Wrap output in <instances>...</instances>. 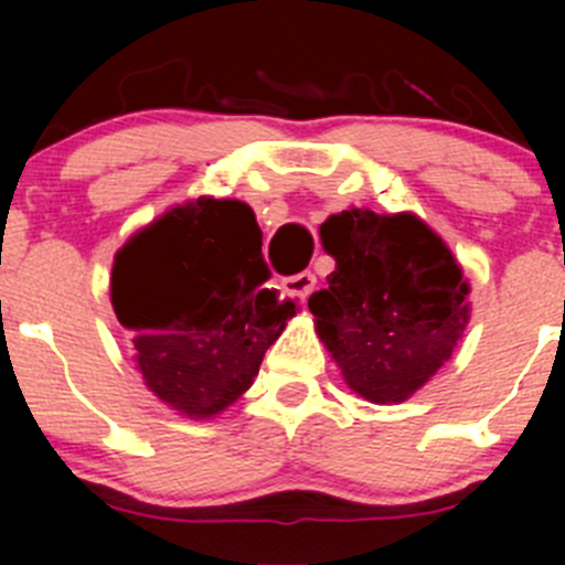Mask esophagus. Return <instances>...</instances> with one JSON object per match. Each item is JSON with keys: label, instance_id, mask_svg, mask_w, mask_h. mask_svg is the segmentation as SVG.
Instances as JSON below:
<instances>
[{"label": "esophagus", "instance_id": "1", "mask_svg": "<svg viewBox=\"0 0 565 565\" xmlns=\"http://www.w3.org/2000/svg\"><path fill=\"white\" fill-rule=\"evenodd\" d=\"M284 292L287 295H292V298H300V300H306L309 298L311 292H315V287H317V278H315V273H298V276H289V278H284Z\"/></svg>", "mask_w": 565, "mask_h": 565}]
</instances>
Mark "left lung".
I'll use <instances>...</instances> for the list:
<instances>
[{
    "instance_id": "8db88e82",
    "label": "left lung",
    "mask_w": 565,
    "mask_h": 565,
    "mask_svg": "<svg viewBox=\"0 0 565 565\" xmlns=\"http://www.w3.org/2000/svg\"><path fill=\"white\" fill-rule=\"evenodd\" d=\"M335 259L309 298L315 330L358 396L398 404L424 388L470 322V281L451 248L413 213L341 210L322 226Z\"/></svg>"
}]
</instances>
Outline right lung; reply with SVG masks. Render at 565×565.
Segmentation results:
<instances>
[{"label":"right lung","mask_w":565,"mask_h":565,"mask_svg":"<svg viewBox=\"0 0 565 565\" xmlns=\"http://www.w3.org/2000/svg\"><path fill=\"white\" fill-rule=\"evenodd\" d=\"M262 230L241 199L174 204L114 254L111 306L163 404L207 420L254 385L298 306L265 287Z\"/></svg>","instance_id":"add662e5"}]
</instances>
